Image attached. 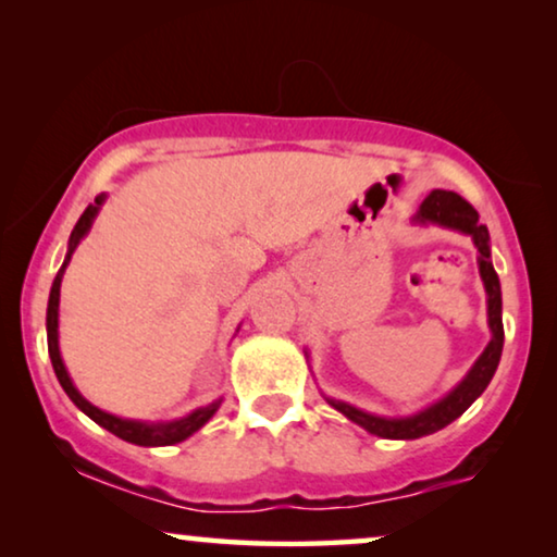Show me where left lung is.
I'll return each mask as SVG.
<instances>
[{"mask_svg": "<svg viewBox=\"0 0 557 557\" xmlns=\"http://www.w3.org/2000/svg\"><path fill=\"white\" fill-rule=\"evenodd\" d=\"M413 220L421 225L433 223L441 227H451V231H459L463 235H471V240H474V246L479 250V273H482V281L486 288V317H490L492 339L484 352L479 355V360L471 364L467 377H463L461 383L456 385L451 393L444 395L438 403L423 408L421 413L416 416L385 418L375 413H364V410L349 406L345 400L326 398V403H330L332 408H337L339 413L347 416L352 423L362 425V429L370 431L372 436L395 438V441L429 436V433H436L441 429H446L451 421H456V418H459L463 410H467L471 403L486 391V385H490V380L494 377V370H497L499 364L502 345H505L499 276L497 271H494L492 258H490V231H486V225H482V220H479V212L471 208L461 195L446 193V189H433V193L421 202V208H418Z\"/></svg>", "mask_w": 557, "mask_h": 557, "instance_id": "left-lung-1", "label": "left lung"}]
</instances>
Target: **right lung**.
<instances>
[{
	"label": "right lung",
	"mask_w": 557,
	"mask_h": 557,
	"mask_svg": "<svg viewBox=\"0 0 557 557\" xmlns=\"http://www.w3.org/2000/svg\"><path fill=\"white\" fill-rule=\"evenodd\" d=\"M106 202V195L101 193L96 197V202H90L86 212H83L78 223H75L73 233H71V240H67V256L63 265H60L55 281H52V288H50V301H48V352H50V360H52V370H55V375L60 380V385H63V391L67 393V398H71L75 406H78L83 413H86L90 421H96L98 425H103L106 431H111L113 436L128 441V444H136V446H172V444H180V441H185L193 436L195 431H200L205 423L210 421L212 416H215V410L220 408V403L223 400H215L210 403V406L205 408H197L193 413L180 418V421H170V423H147V421H128V418H119V416H111L106 413V410L96 408L94 403H88L83 395L78 393V387L73 385L71 375H67L65 364H63V357H60V347H58V307H60V281H63V273L67 269V263H71V256L73 250L78 248V243L86 238V233L90 231V225H94V220L98 215V210H101V205Z\"/></svg>",
	"instance_id": "1"
}]
</instances>
